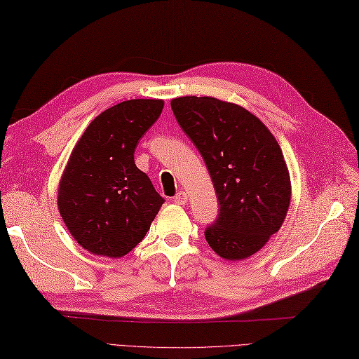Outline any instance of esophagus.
<instances>
[{
	"label": "esophagus",
	"instance_id": "1",
	"mask_svg": "<svg viewBox=\"0 0 359 359\" xmlns=\"http://www.w3.org/2000/svg\"><path fill=\"white\" fill-rule=\"evenodd\" d=\"M173 202L178 203V205H184V203L187 202V193L180 190L177 195H175V198H173Z\"/></svg>",
	"mask_w": 359,
	"mask_h": 359
}]
</instances>
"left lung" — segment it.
Returning a JSON list of instances; mask_svg holds the SVG:
<instances>
[{"label": "left lung", "instance_id": "8db88e82", "mask_svg": "<svg viewBox=\"0 0 359 359\" xmlns=\"http://www.w3.org/2000/svg\"><path fill=\"white\" fill-rule=\"evenodd\" d=\"M170 107L205 161L219 215L205 240L225 259H245L279 231L292 186L276 139L257 116L210 96H181Z\"/></svg>", "mask_w": 359, "mask_h": 359}]
</instances>
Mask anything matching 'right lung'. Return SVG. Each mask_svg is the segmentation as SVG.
Instances as JSON below:
<instances>
[{
  "label": "right lung",
  "instance_id": "right-lung-1",
  "mask_svg": "<svg viewBox=\"0 0 359 359\" xmlns=\"http://www.w3.org/2000/svg\"><path fill=\"white\" fill-rule=\"evenodd\" d=\"M161 100H130L90 122L71 154L59 187L65 225L95 255L121 258L137 246L164 199L134 163L142 135L158 119Z\"/></svg>",
  "mask_w": 359,
  "mask_h": 359
}]
</instances>
